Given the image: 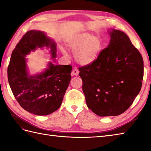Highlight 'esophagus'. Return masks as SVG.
<instances>
[{
  "instance_id": "1",
  "label": "esophagus",
  "mask_w": 151,
  "mask_h": 151,
  "mask_svg": "<svg viewBox=\"0 0 151 151\" xmlns=\"http://www.w3.org/2000/svg\"><path fill=\"white\" fill-rule=\"evenodd\" d=\"M79 73V70L77 68H75L74 69H73L72 70V75L74 76H77L78 75Z\"/></svg>"
}]
</instances>
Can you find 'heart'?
<instances>
[{"mask_svg":"<svg viewBox=\"0 0 151 151\" xmlns=\"http://www.w3.org/2000/svg\"><path fill=\"white\" fill-rule=\"evenodd\" d=\"M68 46L75 52L76 62L82 65H89L97 59L102 49V43L97 36L82 32L70 38ZM62 52L67 54L64 49H62Z\"/></svg>","mask_w":151,"mask_h":151,"instance_id":"obj_1","label":"heart"}]
</instances>
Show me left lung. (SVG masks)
<instances>
[{"label": "left lung", "mask_w": 151, "mask_h": 151, "mask_svg": "<svg viewBox=\"0 0 151 151\" xmlns=\"http://www.w3.org/2000/svg\"><path fill=\"white\" fill-rule=\"evenodd\" d=\"M110 40L96 61L81 67L86 104L101 117L126 111L139 94L143 78L141 54L123 32L109 29Z\"/></svg>", "instance_id": "left-lung-1"}]
</instances>
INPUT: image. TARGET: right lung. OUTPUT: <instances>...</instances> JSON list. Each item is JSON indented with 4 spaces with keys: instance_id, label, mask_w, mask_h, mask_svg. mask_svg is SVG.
Masks as SVG:
<instances>
[{
    "instance_id": "add662e5",
    "label": "right lung",
    "mask_w": 151,
    "mask_h": 151,
    "mask_svg": "<svg viewBox=\"0 0 151 151\" xmlns=\"http://www.w3.org/2000/svg\"><path fill=\"white\" fill-rule=\"evenodd\" d=\"M56 45L45 32L33 30L24 34L12 52L8 67L9 84L21 106L32 114L47 115L56 111L71 79V66L55 64ZM44 47L53 61L43 72L30 75L26 57Z\"/></svg>"
}]
</instances>
